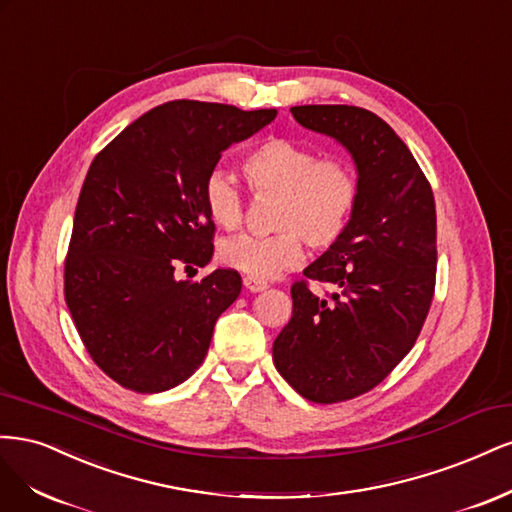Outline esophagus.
<instances>
[{"label": "esophagus", "instance_id": "obj_1", "mask_svg": "<svg viewBox=\"0 0 512 512\" xmlns=\"http://www.w3.org/2000/svg\"><path fill=\"white\" fill-rule=\"evenodd\" d=\"M242 283H244V289H246V291H251V293L263 291V289L268 287L266 283H263V280H257V278H251V276H244Z\"/></svg>", "mask_w": 512, "mask_h": 512}]
</instances>
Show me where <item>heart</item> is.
Listing matches in <instances>:
<instances>
[{
	"instance_id": "1",
	"label": "heart",
	"mask_w": 512,
	"mask_h": 512,
	"mask_svg": "<svg viewBox=\"0 0 512 512\" xmlns=\"http://www.w3.org/2000/svg\"><path fill=\"white\" fill-rule=\"evenodd\" d=\"M242 172L257 195H278L272 236H236L219 246L223 266L251 278H274L300 268L304 240L329 249L346 232L359 200L353 168L340 157H319L315 148L293 138L270 136L242 159ZM208 217L223 229L244 221V195L236 180L214 170L204 183Z\"/></svg>"
}]
</instances>
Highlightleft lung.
Returning a JSON list of instances; mask_svg holds the SVG:
<instances>
[{"mask_svg":"<svg viewBox=\"0 0 512 512\" xmlns=\"http://www.w3.org/2000/svg\"><path fill=\"white\" fill-rule=\"evenodd\" d=\"M302 127L351 153L359 200L344 236L304 270L334 285L319 298L300 280L293 315L274 340L280 376L317 404L370 391L400 364L430 312L436 285V206L398 134L357 106H293Z\"/></svg>","mask_w":512,"mask_h":512,"instance_id":"8db88e82","label":"left lung"}]
</instances>
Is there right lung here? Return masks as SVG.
I'll return each instance as SVG.
<instances>
[{"instance_id": "obj_1", "label": "right lung", "mask_w": 512, "mask_h": 512, "mask_svg": "<svg viewBox=\"0 0 512 512\" xmlns=\"http://www.w3.org/2000/svg\"><path fill=\"white\" fill-rule=\"evenodd\" d=\"M276 110L176 100L148 110L97 155L82 183L65 259V304L89 355L112 381L168 391L202 366L242 278L214 270L204 183L225 148L272 123Z\"/></svg>"}]
</instances>
